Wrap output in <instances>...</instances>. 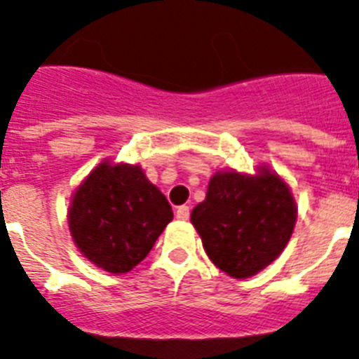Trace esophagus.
<instances>
[{
	"label": "esophagus",
	"mask_w": 359,
	"mask_h": 359,
	"mask_svg": "<svg viewBox=\"0 0 359 359\" xmlns=\"http://www.w3.org/2000/svg\"><path fill=\"white\" fill-rule=\"evenodd\" d=\"M176 217L180 219V221H187V219L190 217V208L187 207V205H182V207H177Z\"/></svg>",
	"instance_id": "1"
}]
</instances>
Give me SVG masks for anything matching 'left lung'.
Wrapping results in <instances>:
<instances>
[{"mask_svg": "<svg viewBox=\"0 0 359 359\" xmlns=\"http://www.w3.org/2000/svg\"><path fill=\"white\" fill-rule=\"evenodd\" d=\"M205 252L221 271L248 278L273 262L293 233V196L277 174L217 172L190 214Z\"/></svg>", "mask_w": 359, "mask_h": 359, "instance_id": "obj_1", "label": "left lung"}]
</instances>
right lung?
I'll return each instance as SVG.
<instances>
[{
  "label": "right lung",
  "instance_id": "right-lung-1",
  "mask_svg": "<svg viewBox=\"0 0 359 359\" xmlns=\"http://www.w3.org/2000/svg\"><path fill=\"white\" fill-rule=\"evenodd\" d=\"M172 208L138 165L100 163L73 196L72 237L91 262L126 273L144 261Z\"/></svg>",
  "mask_w": 359,
  "mask_h": 359
}]
</instances>
